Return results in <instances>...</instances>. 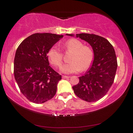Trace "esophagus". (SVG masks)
Here are the masks:
<instances>
[{"label":"esophagus","mask_w":133,"mask_h":133,"mask_svg":"<svg viewBox=\"0 0 133 133\" xmlns=\"http://www.w3.org/2000/svg\"><path fill=\"white\" fill-rule=\"evenodd\" d=\"M62 78H63V79H68V78H70V77L67 76H62Z\"/></svg>","instance_id":"34e87169"}]
</instances>
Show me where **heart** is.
Segmentation results:
<instances>
[{
  "label": "heart",
  "mask_w": 133,
  "mask_h": 133,
  "mask_svg": "<svg viewBox=\"0 0 133 133\" xmlns=\"http://www.w3.org/2000/svg\"><path fill=\"white\" fill-rule=\"evenodd\" d=\"M65 51L72 52L70 59V63L63 65L60 69L64 74L75 73L80 71L87 70L91 65L93 60V52L90 47L84 46L79 40L71 39L62 45ZM47 57L51 64L55 67L61 66L63 55L57 46H52L47 52Z\"/></svg>",
  "instance_id": "1"
}]
</instances>
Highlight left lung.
Segmentation results:
<instances>
[{
	"label": "left lung",
	"instance_id": "1",
	"mask_svg": "<svg viewBox=\"0 0 133 133\" xmlns=\"http://www.w3.org/2000/svg\"><path fill=\"white\" fill-rule=\"evenodd\" d=\"M66 35L74 36L73 34ZM76 37L91 45L94 60L91 68L84 76L79 77V83L72 89L80 99L88 102H96L107 93L113 83L117 68L115 51L108 40L101 36L81 33L76 34Z\"/></svg>",
	"mask_w": 133,
	"mask_h": 133
}]
</instances>
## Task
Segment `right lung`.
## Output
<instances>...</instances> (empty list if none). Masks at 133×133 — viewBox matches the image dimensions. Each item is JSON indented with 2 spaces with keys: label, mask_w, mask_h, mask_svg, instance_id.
Instances as JSON below:
<instances>
[{
  "label": "right lung",
  "mask_w": 133,
  "mask_h": 133,
  "mask_svg": "<svg viewBox=\"0 0 133 133\" xmlns=\"http://www.w3.org/2000/svg\"><path fill=\"white\" fill-rule=\"evenodd\" d=\"M63 37L52 33H35L22 42L14 62L15 80L23 96L31 102L43 103L56 93L61 75L50 65L47 52Z\"/></svg>",
  "instance_id": "1"
}]
</instances>
